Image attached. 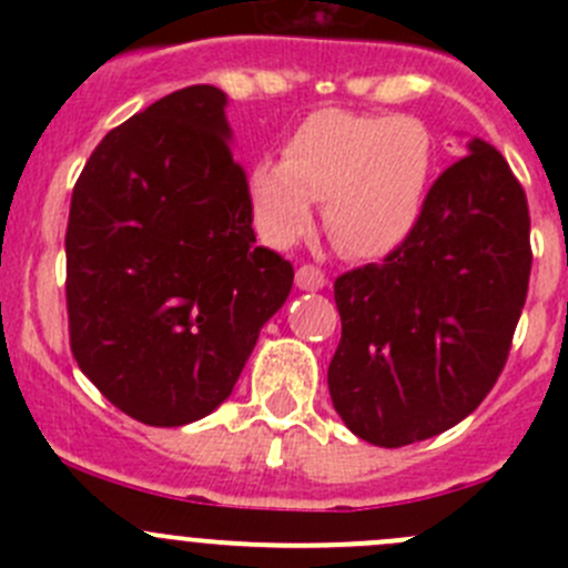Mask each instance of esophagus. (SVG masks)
I'll return each mask as SVG.
<instances>
[{
    "label": "esophagus",
    "mask_w": 568,
    "mask_h": 568,
    "mask_svg": "<svg viewBox=\"0 0 568 568\" xmlns=\"http://www.w3.org/2000/svg\"><path fill=\"white\" fill-rule=\"evenodd\" d=\"M296 285L302 291H318L326 285V274L316 266H300L296 268Z\"/></svg>",
    "instance_id": "obj_1"
}]
</instances>
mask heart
Here are the masks:
<instances>
[{
  "instance_id": "b5f03b06",
  "label": "heart",
  "mask_w": 568,
  "mask_h": 568,
  "mask_svg": "<svg viewBox=\"0 0 568 568\" xmlns=\"http://www.w3.org/2000/svg\"><path fill=\"white\" fill-rule=\"evenodd\" d=\"M432 131L409 114L321 109L285 145V159H261L247 175L257 233L272 247L307 236L324 200V225L337 250L371 261L412 236L434 181Z\"/></svg>"
}]
</instances>
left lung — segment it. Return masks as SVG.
I'll list each match as a JSON object with an SVG mask.
<instances>
[{
	"mask_svg": "<svg viewBox=\"0 0 568 568\" xmlns=\"http://www.w3.org/2000/svg\"><path fill=\"white\" fill-rule=\"evenodd\" d=\"M434 181L412 236L382 263L341 274L332 406L379 448L437 437L495 387L530 280L523 186L489 142Z\"/></svg>",
	"mask_w": 568,
	"mask_h": 568,
	"instance_id": "obj_1",
	"label": "left lung"
}]
</instances>
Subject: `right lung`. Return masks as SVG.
Instances as JSON below:
<instances>
[{
  "label": "right lung",
  "mask_w": 568,
  "mask_h": 568,
  "mask_svg": "<svg viewBox=\"0 0 568 568\" xmlns=\"http://www.w3.org/2000/svg\"><path fill=\"white\" fill-rule=\"evenodd\" d=\"M225 106L211 84L164 95L109 131L73 186L71 352L145 426L211 415L294 285L285 257L255 247Z\"/></svg>",
  "instance_id": "right-lung-1"
}]
</instances>
